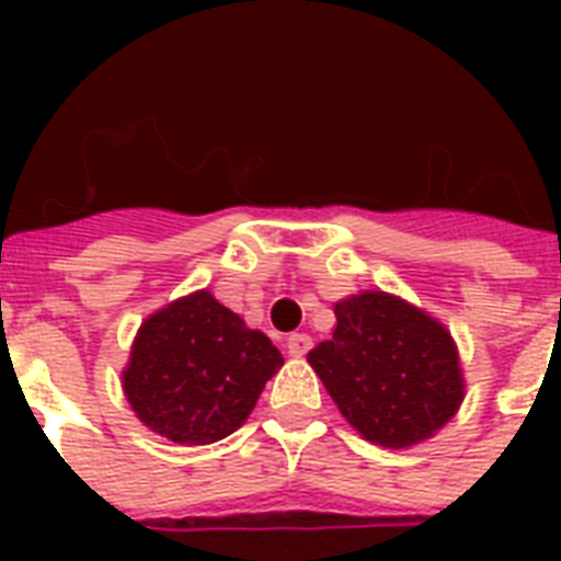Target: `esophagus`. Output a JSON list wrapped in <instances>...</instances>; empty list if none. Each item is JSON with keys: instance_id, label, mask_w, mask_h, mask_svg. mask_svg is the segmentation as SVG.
I'll return each instance as SVG.
<instances>
[{"instance_id": "esophagus-1", "label": "esophagus", "mask_w": 561, "mask_h": 561, "mask_svg": "<svg viewBox=\"0 0 561 561\" xmlns=\"http://www.w3.org/2000/svg\"><path fill=\"white\" fill-rule=\"evenodd\" d=\"M285 346H288L290 358H302V355H308V350H311V337L297 332V334H290L288 341H285Z\"/></svg>"}]
</instances>
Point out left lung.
<instances>
[{
	"label": "left lung",
	"instance_id": "1",
	"mask_svg": "<svg viewBox=\"0 0 561 561\" xmlns=\"http://www.w3.org/2000/svg\"><path fill=\"white\" fill-rule=\"evenodd\" d=\"M334 317L332 341L308 352V364L364 439L408 448L460 410V355L439 320L383 290L334 302Z\"/></svg>",
	"mask_w": 561,
	"mask_h": 561
}]
</instances>
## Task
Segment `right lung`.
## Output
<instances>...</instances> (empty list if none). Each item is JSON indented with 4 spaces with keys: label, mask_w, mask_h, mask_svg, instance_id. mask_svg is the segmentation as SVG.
I'll use <instances>...</instances> for the list:
<instances>
[{
    "label": "right lung",
    "mask_w": 561,
    "mask_h": 561,
    "mask_svg": "<svg viewBox=\"0 0 561 561\" xmlns=\"http://www.w3.org/2000/svg\"><path fill=\"white\" fill-rule=\"evenodd\" d=\"M285 364L209 290L174 299L142 323L122 387L139 422L180 445H209L244 425Z\"/></svg>",
    "instance_id": "right-lung-1"
}]
</instances>
